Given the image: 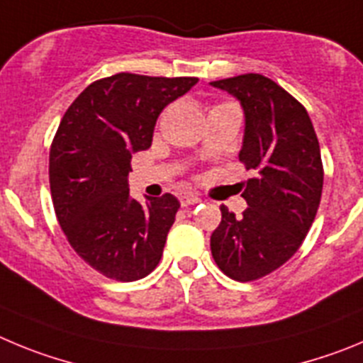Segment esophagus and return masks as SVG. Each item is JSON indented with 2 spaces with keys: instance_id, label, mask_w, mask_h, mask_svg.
Wrapping results in <instances>:
<instances>
[{
  "instance_id": "34e87169",
  "label": "esophagus",
  "mask_w": 363,
  "mask_h": 363,
  "mask_svg": "<svg viewBox=\"0 0 363 363\" xmlns=\"http://www.w3.org/2000/svg\"><path fill=\"white\" fill-rule=\"evenodd\" d=\"M179 201H181V206H191V204H197V202H201V199L194 194H182L181 197H179Z\"/></svg>"
}]
</instances>
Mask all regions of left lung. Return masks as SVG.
I'll return each instance as SVG.
<instances>
[{"mask_svg":"<svg viewBox=\"0 0 363 363\" xmlns=\"http://www.w3.org/2000/svg\"><path fill=\"white\" fill-rule=\"evenodd\" d=\"M211 84L242 104L246 130L238 159L255 172L242 182V217L220 206L211 255L224 275L251 282L279 269L302 246L322 199L320 145L308 110L269 77L242 74Z\"/></svg>","mask_w":363,"mask_h":363,"instance_id":"1","label":"left lung"}]
</instances>
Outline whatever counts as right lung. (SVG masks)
<instances>
[{"instance_id": "1", "label": "right lung", "mask_w": 363, "mask_h": 363, "mask_svg": "<svg viewBox=\"0 0 363 363\" xmlns=\"http://www.w3.org/2000/svg\"><path fill=\"white\" fill-rule=\"evenodd\" d=\"M197 81L121 72L88 84L61 119L48 159L55 217L74 251L101 275L133 282L161 260L181 204L169 194L145 204L130 199V162L150 148L162 108Z\"/></svg>"}]
</instances>
